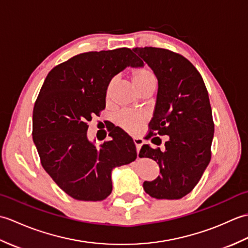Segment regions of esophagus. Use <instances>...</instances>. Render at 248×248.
Segmentation results:
<instances>
[{
    "mask_svg": "<svg viewBox=\"0 0 248 248\" xmlns=\"http://www.w3.org/2000/svg\"><path fill=\"white\" fill-rule=\"evenodd\" d=\"M133 143H134V145H135V147H136V152H138V155H139V151H140V147L143 146L144 140H141V139L136 138V139H133Z\"/></svg>",
    "mask_w": 248,
    "mask_h": 248,
    "instance_id": "1",
    "label": "esophagus"
}]
</instances>
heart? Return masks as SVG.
I'll return each instance as SVG.
<instances>
[{"label": "heart", "instance_id": "obj_1", "mask_svg": "<svg viewBox=\"0 0 248 248\" xmlns=\"http://www.w3.org/2000/svg\"><path fill=\"white\" fill-rule=\"evenodd\" d=\"M132 81L135 88L138 89L140 93L147 88L155 87L156 86V78L155 73L152 72L149 68L143 67L140 69H138L133 71L132 73ZM115 80H112L108 85L107 89V98H109L110 93H112V89L114 86ZM118 124L123 129H124L128 132H135L141 124V117L140 115H136L130 112H123L118 115Z\"/></svg>", "mask_w": 248, "mask_h": 248}]
</instances>
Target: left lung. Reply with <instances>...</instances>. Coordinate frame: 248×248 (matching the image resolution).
Here are the masks:
<instances>
[{
    "label": "left lung",
    "instance_id": "1",
    "mask_svg": "<svg viewBox=\"0 0 248 248\" xmlns=\"http://www.w3.org/2000/svg\"><path fill=\"white\" fill-rule=\"evenodd\" d=\"M133 51L157 78L150 130L168 136L164 150L141 147L139 155L155 160L161 172L143 187L156 199H180L195 187L211 160L214 124L207 88L196 68L182 55L152 46Z\"/></svg>",
    "mask_w": 248,
    "mask_h": 248
}]
</instances>
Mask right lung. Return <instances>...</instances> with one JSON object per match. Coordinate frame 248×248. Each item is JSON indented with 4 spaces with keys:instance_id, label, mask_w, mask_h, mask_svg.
I'll return each instance as SVG.
<instances>
[{
    "instance_id": "right-lung-1",
    "label": "right lung",
    "mask_w": 248,
    "mask_h": 248,
    "mask_svg": "<svg viewBox=\"0 0 248 248\" xmlns=\"http://www.w3.org/2000/svg\"><path fill=\"white\" fill-rule=\"evenodd\" d=\"M143 62L128 48L87 52L54 67L33 110V140L41 165L62 191L77 200L100 202L112 193V170L136 159L132 139L112 129L110 140L88 139V121L105 108L108 83Z\"/></svg>"
}]
</instances>
